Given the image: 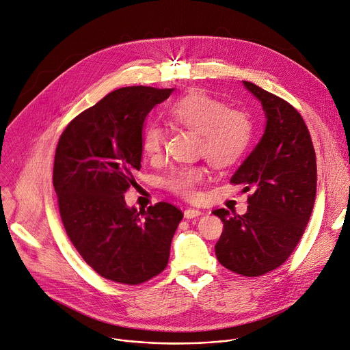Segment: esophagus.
I'll return each instance as SVG.
<instances>
[{
	"label": "esophagus",
	"mask_w": 350,
	"mask_h": 350,
	"mask_svg": "<svg viewBox=\"0 0 350 350\" xmlns=\"http://www.w3.org/2000/svg\"><path fill=\"white\" fill-rule=\"evenodd\" d=\"M183 215H185V218L191 219V218L200 217V215H202V211H200V210H195V208H186L185 213H183Z\"/></svg>",
	"instance_id": "esophagus-1"
}]
</instances>
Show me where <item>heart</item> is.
<instances>
[{"label": "heart", "mask_w": 350, "mask_h": 350, "mask_svg": "<svg viewBox=\"0 0 350 350\" xmlns=\"http://www.w3.org/2000/svg\"><path fill=\"white\" fill-rule=\"evenodd\" d=\"M167 115L172 124L199 133L198 150L217 167L234 164L245 152L250 135L249 116L226 108L221 100L210 94L191 90L168 105ZM165 144V132L157 125H148L142 136V150L150 159L161 155ZM204 168L200 165L178 167L165 178V186L183 199L198 196V186L204 180Z\"/></svg>", "instance_id": "heart-1"}]
</instances>
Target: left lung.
<instances>
[{"label":"left lung","mask_w":350,"mask_h":350,"mask_svg":"<svg viewBox=\"0 0 350 350\" xmlns=\"http://www.w3.org/2000/svg\"><path fill=\"white\" fill-rule=\"evenodd\" d=\"M243 86L261 103L264 133L232 175L230 182L252 190L247 211L230 215L218 208L224 230L215 245L218 261L243 277H260L282 265L299 243L312 215L316 152L301 115L285 100L252 82Z\"/></svg>","instance_id":"left-lung-1"}]
</instances>
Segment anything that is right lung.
<instances>
[{
	"instance_id": "add662e5",
	"label": "right lung",
	"mask_w": 350,
	"mask_h": 350,
	"mask_svg": "<svg viewBox=\"0 0 350 350\" xmlns=\"http://www.w3.org/2000/svg\"><path fill=\"white\" fill-rule=\"evenodd\" d=\"M172 92L115 90L70 121L55 150L53 183L66 235L96 273L113 282L139 285L164 271L183 218L170 203L137 211L124 196L142 168L146 116Z\"/></svg>"
}]
</instances>
